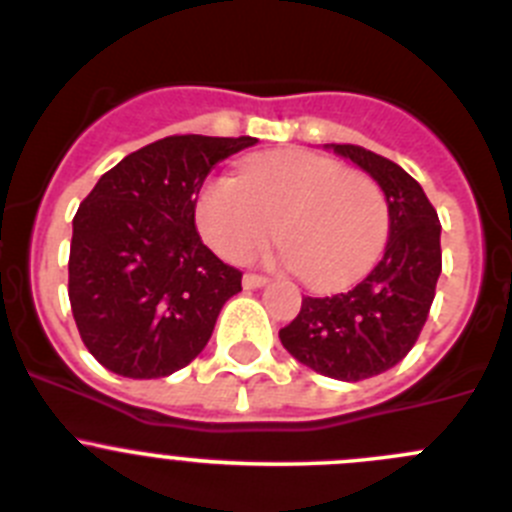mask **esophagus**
Returning a JSON list of instances; mask_svg holds the SVG:
<instances>
[{
  "label": "esophagus",
  "mask_w": 512,
  "mask_h": 512,
  "mask_svg": "<svg viewBox=\"0 0 512 512\" xmlns=\"http://www.w3.org/2000/svg\"><path fill=\"white\" fill-rule=\"evenodd\" d=\"M266 282H269V279H266L264 274H246V277H243V287L246 289H259L264 287Z\"/></svg>",
  "instance_id": "esophagus-1"
}]
</instances>
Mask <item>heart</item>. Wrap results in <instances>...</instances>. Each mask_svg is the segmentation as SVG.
<instances>
[{
	"label": "heart",
	"mask_w": 512,
	"mask_h": 512,
	"mask_svg": "<svg viewBox=\"0 0 512 512\" xmlns=\"http://www.w3.org/2000/svg\"><path fill=\"white\" fill-rule=\"evenodd\" d=\"M194 225L225 261H248L274 238L297 277L315 289L359 279L382 251L390 207L369 174L307 151L256 156L238 179L210 176Z\"/></svg>",
	"instance_id": "1"
}]
</instances>
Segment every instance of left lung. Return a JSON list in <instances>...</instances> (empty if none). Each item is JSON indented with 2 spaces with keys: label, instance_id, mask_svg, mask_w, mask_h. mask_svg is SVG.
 Instances as JSON below:
<instances>
[{
  "label": "left lung",
  "instance_id": "left-lung-1",
  "mask_svg": "<svg viewBox=\"0 0 512 512\" xmlns=\"http://www.w3.org/2000/svg\"><path fill=\"white\" fill-rule=\"evenodd\" d=\"M382 187L390 238L379 264L356 287L302 297L297 318L279 330L282 346L323 377L359 382L408 356L428 320L441 274V223L423 187L405 169L351 143H330Z\"/></svg>",
  "mask_w": 512,
  "mask_h": 512
}]
</instances>
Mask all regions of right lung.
Instances as JSON below:
<instances>
[{"label": "right lung", "mask_w": 512, "mask_h": 512, "mask_svg": "<svg viewBox=\"0 0 512 512\" xmlns=\"http://www.w3.org/2000/svg\"><path fill=\"white\" fill-rule=\"evenodd\" d=\"M251 135H169L102 174L74 217L69 300L89 354L110 372L158 379L202 354L241 271L194 228V200Z\"/></svg>", "instance_id": "obj_1"}]
</instances>
